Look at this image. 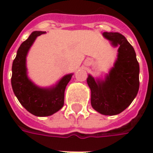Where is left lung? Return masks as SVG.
I'll return each mask as SVG.
<instances>
[{
  "label": "left lung",
  "mask_w": 153,
  "mask_h": 153,
  "mask_svg": "<svg viewBox=\"0 0 153 153\" xmlns=\"http://www.w3.org/2000/svg\"><path fill=\"white\" fill-rule=\"evenodd\" d=\"M114 47H119L118 58L105 80L88 75L91 104L97 112L115 115L125 111L134 101L139 88V65L134 47L119 33H103Z\"/></svg>",
  "instance_id": "8db88e82"
}]
</instances>
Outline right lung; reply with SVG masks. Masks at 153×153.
<instances>
[{
  "mask_svg": "<svg viewBox=\"0 0 153 153\" xmlns=\"http://www.w3.org/2000/svg\"><path fill=\"white\" fill-rule=\"evenodd\" d=\"M45 32H33L20 45L12 65L11 85L19 102L25 109L36 116H48L57 112L64 106L65 90L72 74L64 76L53 88H42L28 79L26 56L36 38Z\"/></svg>",
  "mask_w": 153,
  "mask_h": 153,
  "instance_id": "right-lung-1",
  "label": "right lung"
}]
</instances>
